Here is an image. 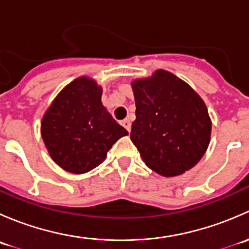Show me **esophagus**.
Returning <instances> with one entry per match:
<instances>
[{"label": "esophagus", "instance_id": "esophagus-1", "mask_svg": "<svg viewBox=\"0 0 249 249\" xmlns=\"http://www.w3.org/2000/svg\"><path fill=\"white\" fill-rule=\"evenodd\" d=\"M122 125L125 127V129L127 130V131L130 132V130H131V122H130L129 119H124V120H123Z\"/></svg>", "mask_w": 249, "mask_h": 249}]
</instances>
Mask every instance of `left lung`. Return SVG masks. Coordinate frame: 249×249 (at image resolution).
Listing matches in <instances>:
<instances>
[{
	"instance_id": "1",
	"label": "left lung",
	"mask_w": 249,
	"mask_h": 249,
	"mask_svg": "<svg viewBox=\"0 0 249 249\" xmlns=\"http://www.w3.org/2000/svg\"><path fill=\"white\" fill-rule=\"evenodd\" d=\"M132 89L136 120L130 137L145 165L165 177L194 167L207 149L212 126L201 97L164 70L135 80Z\"/></svg>"
}]
</instances>
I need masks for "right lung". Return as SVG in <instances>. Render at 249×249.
<instances>
[{"label":"right lung","mask_w":249,"mask_h":249,"mask_svg":"<svg viewBox=\"0 0 249 249\" xmlns=\"http://www.w3.org/2000/svg\"><path fill=\"white\" fill-rule=\"evenodd\" d=\"M102 89L92 79L77 78L60 91L44 114L42 139L55 162L67 172L99 166L107 152L129 132L102 106Z\"/></svg>","instance_id":"add662e5"}]
</instances>
